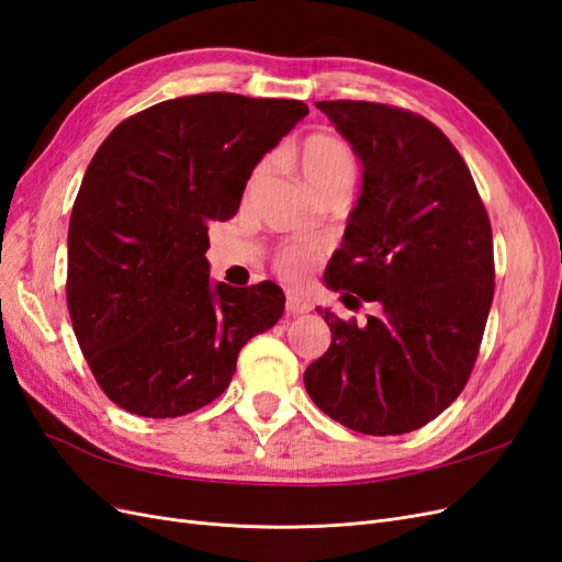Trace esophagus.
Wrapping results in <instances>:
<instances>
[{
	"instance_id": "1",
	"label": "esophagus",
	"mask_w": 562,
	"mask_h": 562,
	"mask_svg": "<svg viewBox=\"0 0 562 562\" xmlns=\"http://www.w3.org/2000/svg\"><path fill=\"white\" fill-rule=\"evenodd\" d=\"M312 310V304L307 297H302L297 293H288L285 295V312L295 316V314H307Z\"/></svg>"
}]
</instances>
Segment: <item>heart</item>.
<instances>
[{
  "mask_svg": "<svg viewBox=\"0 0 562 562\" xmlns=\"http://www.w3.org/2000/svg\"><path fill=\"white\" fill-rule=\"evenodd\" d=\"M293 161L297 171L310 182L312 190L323 199L330 194H347L359 176V157L353 147L333 133H312L295 151ZM265 176V166H258L246 182V196L255 192ZM316 252L307 244H285L277 252V269L285 279H302L307 274Z\"/></svg>",
  "mask_w": 562,
  "mask_h": 562,
  "instance_id": "1",
  "label": "heart"
}]
</instances>
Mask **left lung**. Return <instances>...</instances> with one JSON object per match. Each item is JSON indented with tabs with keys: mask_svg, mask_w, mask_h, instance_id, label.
I'll list each match as a JSON object with an SVG mask.
<instances>
[{
	"mask_svg": "<svg viewBox=\"0 0 562 562\" xmlns=\"http://www.w3.org/2000/svg\"><path fill=\"white\" fill-rule=\"evenodd\" d=\"M316 108L363 164L345 244L323 279L378 314L356 323L316 310L333 342L304 370V386L351 431H415L462 394L479 359L495 295L490 217L462 155L429 119L366 100Z\"/></svg>",
	"mask_w": 562,
	"mask_h": 562,
	"instance_id": "left-lung-1",
	"label": "left lung"
}]
</instances>
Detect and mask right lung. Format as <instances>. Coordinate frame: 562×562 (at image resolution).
<instances>
[{"label": "right lung", "instance_id": "1", "mask_svg": "<svg viewBox=\"0 0 562 562\" xmlns=\"http://www.w3.org/2000/svg\"><path fill=\"white\" fill-rule=\"evenodd\" d=\"M310 108L182 95L124 119L93 155L67 232V310L98 386L126 413L180 417L229 386L281 318L277 283L209 279V225L234 217L267 151Z\"/></svg>", "mask_w": 562, "mask_h": 562}]
</instances>
